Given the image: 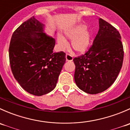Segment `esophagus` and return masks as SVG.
<instances>
[{
    "label": "esophagus",
    "mask_w": 130,
    "mask_h": 130,
    "mask_svg": "<svg viewBox=\"0 0 130 130\" xmlns=\"http://www.w3.org/2000/svg\"><path fill=\"white\" fill-rule=\"evenodd\" d=\"M66 60L67 61H71L73 60V57L69 53H67L66 54Z\"/></svg>",
    "instance_id": "1"
}]
</instances>
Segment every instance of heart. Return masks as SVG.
Returning a JSON list of instances; mask_svg holds the SVG:
<instances>
[{
    "label": "heart",
    "instance_id": "heart-1",
    "mask_svg": "<svg viewBox=\"0 0 130 130\" xmlns=\"http://www.w3.org/2000/svg\"><path fill=\"white\" fill-rule=\"evenodd\" d=\"M86 29L87 26L86 25L80 24L67 33V37L73 40L72 42L73 49L78 53H85L90 46V33ZM58 43L63 49L68 46L67 41L61 36L58 37Z\"/></svg>",
    "mask_w": 130,
    "mask_h": 130
}]
</instances>
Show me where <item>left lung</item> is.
I'll list each match as a JSON object with an SVG mask.
<instances>
[{
	"instance_id": "obj_1",
	"label": "left lung",
	"mask_w": 130,
	"mask_h": 130,
	"mask_svg": "<svg viewBox=\"0 0 130 130\" xmlns=\"http://www.w3.org/2000/svg\"><path fill=\"white\" fill-rule=\"evenodd\" d=\"M119 31L99 19V29L92 44L75 57L74 79L81 90L90 94L101 93L115 82L122 67L123 46Z\"/></svg>"
}]
</instances>
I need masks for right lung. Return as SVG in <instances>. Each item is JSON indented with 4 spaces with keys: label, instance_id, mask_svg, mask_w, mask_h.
<instances>
[{
    "label": "right lung",
    "instance_id": "right-lung-1",
    "mask_svg": "<svg viewBox=\"0 0 130 130\" xmlns=\"http://www.w3.org/2000/svg\"><path fill=\"white\" fill-rule=\"evenodd\" d=\"M43 31V24L31 17L14 31L9 48L14 78L26 91L37 96L54 89L66 61L63 52H53L55 40Z\"/></svg>",
    "mask_w": 130,
    "mask_h": 130
}]
</instances>
